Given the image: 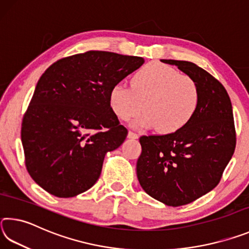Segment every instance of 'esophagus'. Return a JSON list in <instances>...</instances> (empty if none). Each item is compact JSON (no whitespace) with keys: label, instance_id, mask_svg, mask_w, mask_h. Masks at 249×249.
<instances>
[{"label":"esophagus","instance_id":"1","mask_svg":"<svg viewBox=\"0 0 249 249\" xmlns=\"http://www.w3.org/2000/svg\"><path fill=\"white\" fill-rule=\"evenodd\" d=\"M127 136H128V138H132V140H137L138 138V135L134 132H128Z\"/></svg>","mask_w":249,"mask_h":249}]
</instances>
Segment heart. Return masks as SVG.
<instances>
[{"instance_id": "obj_1", "label": "heart", "mask_w": 249, "mask_h": 249, "mask_svg": "<svg viewBox=\"0 0 249 249\" xmlns=\"http://www.w3.org/2000/svg\"><path fill=\"white\" fill-rule=\"evenodd\" d=\"M109 107L122 121L146 112L135 127H156L159 133L178 132L196 115L200 102L196 82L174 67L150 62L134 74L132 88L116 83L109 91Z\"/></svg>"}]
</instances>
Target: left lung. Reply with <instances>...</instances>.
Wrapping results in <instances>:
<instances>
[{
	"label": "left lung",
	"instance_id": "8db88e82",
	"mask_svg": "<svg viewBox=\"0 0 249 249\" xmlns=\"http://www.w3.org/2000/svg\"><path fill=\"white\" fill-rule=\"evenodd\" d=\"M196 82V115L178 132L142 136L137 178L144 191L169 206L191 203L220 182L236 146L233 109L222 83L190 61L162 59Z\"/></svg>",
	"mask_w": 249,
	"mask_h": 249
}]
</instances>
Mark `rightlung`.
Instances as JSON below:
<instances>
[{"mask_svg": "<svg viewBox=\"0 0 249 249\" xmlns=\"http://www.w3.org/2000/svg\"><path fill=\"white\" fill-rule=\"evenodd\" d=\"M144 61L90 50L62 58L43 73L20 133L28 174L44 190L72 197L98 181L105 155L128 133L109 107V91Z\"/></svg>", "mask_w": 249, "mask_h": 249, "instance_id": "add662e5", "label": "right lung"}]
</instances>
